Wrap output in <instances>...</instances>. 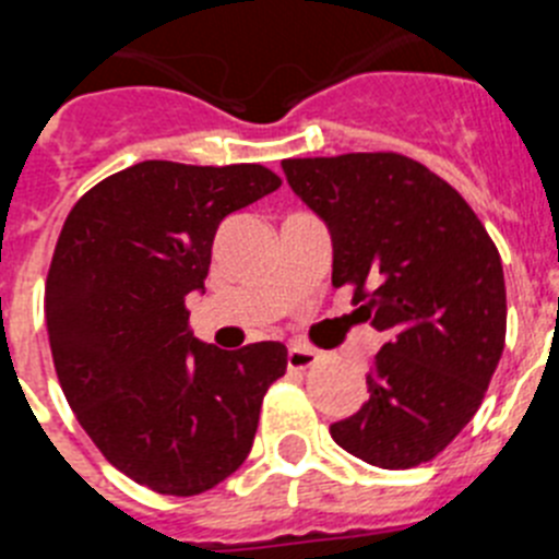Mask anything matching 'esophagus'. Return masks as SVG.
<instances>
[{
    "mask_svg": "<svg viewBox=\"0 0 559 559\" xmlns=\"http://www.w3.org/2000/svg\"><path fill=\"white\" fill-rule=\"evenodd\" d=\"M319 360V353L310 347H302V344H294L288 347V367L290 369H310Z\"/></svg>",
    "mask_w": 559,
    "mask_h": 559,
    "instance_id": "34e87169",
    "label": "esophagus"
}]
</instances>
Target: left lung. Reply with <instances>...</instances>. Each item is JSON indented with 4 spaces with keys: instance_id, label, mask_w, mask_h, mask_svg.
<instances>
[{
    "instance_id": "obj_1",
    "label": "left lung",
    "mask_w": 559,
    "mask_h": 559,
    "mask_svg": "<svg viewBox=\"0 0 559 559\" xmlns=\"http://www.w3.org/2000/svg\"><path fill=\"white\" fill-rule=\"evenodd\" d=\"M290 190L328 224L333 285L386 333L369 400L330 437L383 471L431 462L473 419L507 335L501 254L471 204L403 153L285 159Z\"/></svg>"
}]
</instances>
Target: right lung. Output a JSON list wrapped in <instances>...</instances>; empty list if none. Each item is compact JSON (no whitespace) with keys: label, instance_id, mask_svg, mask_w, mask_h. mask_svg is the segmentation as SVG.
<instances>
[{"label":"right lung","instance_id":"obj_1","mask_svg":"<svg viewBox=\"0 0 559 559\" xmlns=\"http://www.w3.org/2000/svg\"><path fill=\"white\" fill-rule=\"evenodd\" d=\"M283 185L263 165L140 162L67 215L44 316L67 403L97 451L162 496H199L246 462L260 406L288 367L280 341L192 338L221 221Z\"/></svg>","mask_w":559,"mask_h":559}]
</instances>
